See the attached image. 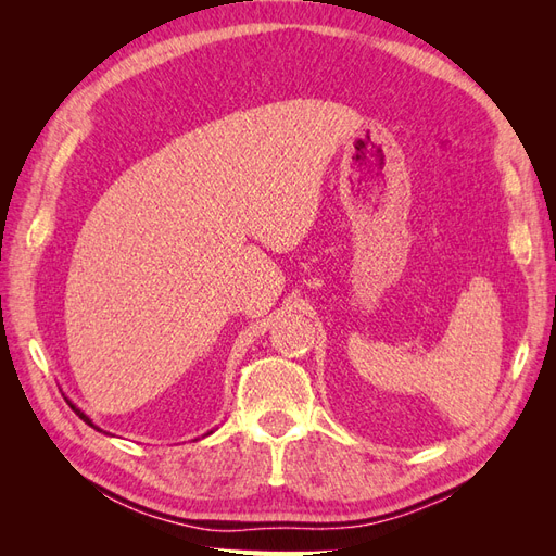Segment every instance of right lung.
<instances>
[{
  "label": "right lung",
  "mask_w": 556,
  "mask_h": 556,
  "mask_svg": "<svg viewBox=\"0 0 556 556\" xmlns=\"http://www.w3.org/2000/svg\"><path fill=\"white\" fill-rule=\"evenodd\" d=\"M70 406H72V410H74V413H76V415H78V417H80V419H83V422H86V425H90V427H92V429H97V431H102V429H99V427H97V425H94V422H92V419H90V417H88V415H86V413H83V410H80V408H76V406H74V403H72V401H70Z\"/></svg>",
  "instance_id": "obj_1"
}]
</instances>
